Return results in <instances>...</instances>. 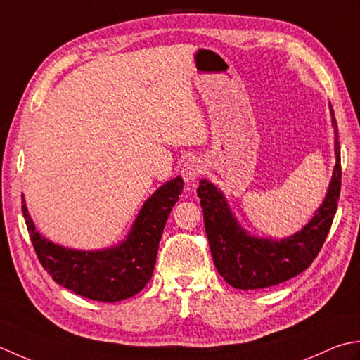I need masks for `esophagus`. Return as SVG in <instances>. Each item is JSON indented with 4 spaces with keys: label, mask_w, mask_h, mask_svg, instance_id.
Masks as SVG:
<instances>
[{
    "label": "esophagus",
    "mask_w": 360,
    "mask_h": 360,
    "mask_svg": "<svg viewBox=\"0 0 360 360\" xmlns=\"http://www.w3.org/2000/svg\"><path fill=\"white\" fill-rule=\"evenodd\" d=\"M203 172V165L199 158H189L181 167V175L186 183H194Z\"/></svg>",
    "instance_id": "34e87169"
}]
</instances>
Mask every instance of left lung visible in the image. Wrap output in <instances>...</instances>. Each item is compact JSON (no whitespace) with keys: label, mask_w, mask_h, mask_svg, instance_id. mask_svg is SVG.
Segmentation results:
<instances>
[{"label":"left lung","mask_w":360,"mask_h":360,"mask_svg":"<svg viewBox=\"0 0 360 360\" xmlns=\"http://www.w3.org/2000/svg\"><path fill=\"white\" fill-rule=\"evenodd\" d=\"M335 166L325 200L302 230L283 239L259 238L248 233L233 214L221 189L200 180L197 195L203 210L212 259L217 272L234 289H264L290 280L311 266L328 236L340 195V144L334 110Z\"/></svg>","instance_id":"1"}]
</instances>
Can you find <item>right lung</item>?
<instances>
[{
	"label": "right lung",
	"instance_id": "obj_1",
	"mask_svg": "<svg viewBox=\"0 0 360 360\" xmlns=\"http://www.w3.org/2000/svg\"><path fill=\"white\" fill-rule=\"evenodd\" d=\"M181 191V177L161 185L143 203L126 239L101 250L68 248L41 236L29 216L23 194L21 210L39 261L57 284L80 297L116 303L136 295L149 283L167 216Z\"/></svg>",
	"mask_w": 360,
	"mask_h": 360
}]
</instances>
